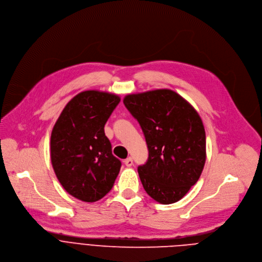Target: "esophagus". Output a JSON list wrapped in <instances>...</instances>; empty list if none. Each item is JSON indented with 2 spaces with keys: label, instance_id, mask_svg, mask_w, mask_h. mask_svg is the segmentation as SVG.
<instances>
[{
  "label": "esophagus",
  "instance_id": "esophagus-1",
  "mask_svg": "<svg viewBox=\"0 0 262 262\" xmlns=\"http://www.w3.org/2000/svg\"><path fill=\"white\" fill-rule=\"evenodd\" d=\"M124 164H125L126 166H132V165L134 164V160H133V158H132V157L126 158V159L124 160Z\"/></svg>",
  "mask_w": 262,
  "mask_h": 262
}]
</instances>
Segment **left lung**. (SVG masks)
Instances as JSON below:
<instances>
[{
	"instance_id": "obj_1",
	"label": "left lung",
	"mask_w": 262,
	"mask_h": 262,
	"mask_svg": "<svg viewBox=\"0 0 262 262\" xmlns=\"http://www.w3.org/2000/svg\"><path fill=\"white\" fill-rule=\"evenodd\" d=\"M123 104L144 133L149 156L138 172L156 202L180 201L200 179L206 162V133L196 110L170 90L127 95Z\"/></svg>"
}]
</instances>
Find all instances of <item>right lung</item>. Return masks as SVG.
I'll return each mask as SVG.
<instances>
[{
    "label": "right lung",
    "instance_id": "obj_1",
    "mask_svg": "<svg viewBox=\"0 0 262 262\" xmlns=\"http://www.w3.org/2000/svg\"><path fill=\"white\" fill-rule=\"evenodd\" d=\"M117 95L86 91L75 96L56 120L50 139L55 175L72 196L86 203L113 187L121 161L112 154L105 124L119 104Z\"/></svg>",
    "mask_w": 262,
    "mask_h": 262
}]
</instances>
